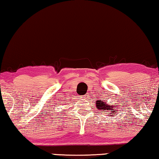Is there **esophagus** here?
I'll list each match as a JSON object with an SVG mask.
<instances>
[{
    "instance_id": "obj_1",
    "label": "esophagus",
    "mask_w": 159,
    "mask_h": 159,
    "mask_svg": "<svg viewBox=\"0 0 159 159\" xmlns=\"http://www.w3.org/2000/svg\"><path fill=\"white\" fill-rule=\"evenodd\" d=\"M80 98H81V99H84V100H86V99H89V95L88 94H85L84 96H81Z\"/></svg>"
}]
</instances>
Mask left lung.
I'll return each instance as SVG.
<instances>
[{"mask_svg":"<svg viewBox=\"0 0 159 159\" xmlns=\"http://www.w3.org/2000/svg\"><path fill=\"white\" fill-rule=\"evenodd\" d=\"M96 106H97V108L99 110H102V111H104L107 115L110 114V116L113 115V114H115L116 111H117L118 109H119V108H118L119 105L118 104L110 105L109 104H107L104 100H98V101L96 102Z\"/></svg>","mask_w":159,"mask_h":159,"instance_id":"left-lung-1","label":"left lung"}]
</instances>
